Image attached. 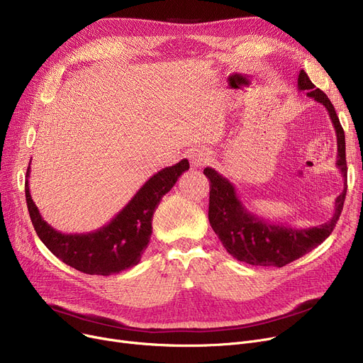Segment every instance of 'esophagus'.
<instances>
[{"mask_svg":"<svg viewBox=\"0 0 363 363\" xmlns=\"http://www.w3.org/2000/svg\"><path fill=\"white\" fill-rule=\"evenodd\" d=\"M189 160H191V164L196 167L204 166L206 163L211 162V155H208V151L203 150V148H196L189 151Z\"/></svg>","mask_w":363,"mask_h":363,"instance_id":"obj_1","label":"esophagus"}]
</instances>
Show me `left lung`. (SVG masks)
<instances>
[{
    "label": "left lung",
    "mask_w": 363,
    "mask_h": 363,
    "mask_svg": "<svg viewBox=\"0 0 363 363\" xmlns=\"http://www.w3.org/2000/svg\"><path fill=\"white\" fill-rule=\"evenodd\" d=\"M297 88L308 91V97L320 103L330 113L337 135V163L345 189L335 199L333 218L319 226L296 228L282 223H272L247 211L237 196L235 186L212 167H206L203 174L211 179V197H208V222L222 245L233 257L255 266H282L297 260L312 252L325 241L333 233L341 215L347 193V164L346 140L335 108L330 99L309 79L308 73L300 70Z\"/></svg>",
    "instance_id": "8db88e82"
}]
</instances>
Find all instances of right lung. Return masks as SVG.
I'll return each instance as SVG.
<instances>
[{
    "mask_svg": "<svg viewBox=\"0 0 363 363\" xmlns=\"http://www.w3.org/2000/svg\"><path fill=\"white\" fill-rule=\"evenodd\" d=\"M189 169L186 159L152 175L130 201L100 230L88 234H63L48 225L29 191L30 163L26 172L25 194L32 225L47 249L66 264L89 275L108 277L138 264L150 242L151 220L162 197Z\"/></svg>",
    "mask_w": 363,
    "mask_h": 363,
    "instance_id": "obj_1",
    "label": "right lung"
}]
</instances>
